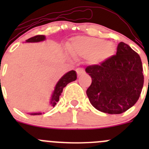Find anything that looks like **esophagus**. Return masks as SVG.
Instances as JSON below:
<instances>
[{"mask_svg":"<svg viewBox=\"0 0 149 149\" xmlns=\"http://www.w3.org/2000/svg\"><path fill=\"white\" fill-rule=\"evenodd\" d=\"M76 72H77V76H80L84 73V70L81 68H77V69H76Z\"/></svg>","mask_w":149,"mask_h":149,"instance_id":"esophagus-1","label":"esophagus"}]
</instances>
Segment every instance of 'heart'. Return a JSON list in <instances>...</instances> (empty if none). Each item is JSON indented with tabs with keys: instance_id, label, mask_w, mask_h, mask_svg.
I'll use <instances>...</instances> for the list:
<instances>
[{
	"instance_id": "obj_1",
	"label": "heart",
	"mask_w": 149,
	"mask_h": 149,
	"mask_svg": "<svg viewBox=\"0 0 149 149\" xmlns=\"http://www.w3.org/2000/svg\"><path fill=\"white\" fill-rule=\"evenodd\" d=\"M113 43L88 36H77L71 40L68 50L74 58H88L93 64L102 63L115 52Z\"/></svg>"
}]
</instances>
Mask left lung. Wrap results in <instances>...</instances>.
Here are the masks:
<instances>
[{"instance_id":"obj_1","label":"left lung","mask_w":149,"mask_h":149,"mask_svg":"<svg viewBox=\"0 0 149 149\" xmlns=\"http://www.w3.org/2000/svg\"><path fill=\"white\" fill-rule=\"evenodd\" d=\"M85 70L92 78L86 95L99 111L122 113L139 99L144 84L143 65L139 55L128 45L119 42L115 55Z\"/></svg>"}]
</instances>
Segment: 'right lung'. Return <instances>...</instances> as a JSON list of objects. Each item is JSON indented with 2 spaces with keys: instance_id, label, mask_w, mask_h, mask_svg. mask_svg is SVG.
Returning <instances> with one entry per match:
<instances>
[{
  "instance_id": "right-lung-1",
  "label": "right lung",
  "mask_w": 149,
  "mask_h": 149,
  "mask_svg": "<svg viewBox=\"0 0 149 149\" xmlns=\"http://www.w3.org/2000/svg\"><path fill=\"white\" fill-rule=\"evenodd\" d=\"M45 39V36L37 35L33 36V37L30 38V39H28L27 40H26V42H40V41H43ZM76 79H77V74H76V72L74 70L68 72V73L65 74V75H63V77H62V78L60 79V81H58V83L56 84V87H55L53 95H52V97H51V104L52 105V106L54 107L55 105L56 104V103L59 101L60 95H61V93H63V88L65 87L68 83L75 81ZM39 114L42 113H31V115H39Z\"/></svg>"
}]
</instances>
